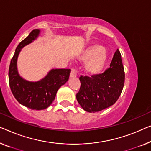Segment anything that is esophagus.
Instances as JSON below:
<instances>
[{
    "mask_svg": "<svg viewBox=\"0 0 151 151\" xmlns=\"http://www.w3.org/2000/svg\"><path fill=\"white\" fill-rule=\"evenodd\" d=\"M76 75H77V72H76V69H75V68L72 69L71 73H70V78H75L76 76Z\"/></svg>",
    "mask_w": 151,
    "mask_h": 151,
    "instance_id": "esophagus-1",
    "label": "esophagus"
}]
</instances>
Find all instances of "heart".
<instances>
[{"label":"heart","instance_id":"heart-1","mask_svg":"<svg viewBox=\"0 0 151 151\" xmlns=\"http://www.w3.org/2000/svg\"><path fill=\"white\" fill-rule=\"evenodd\" d=\"M82 61L87 62L85 71L90 75H97L101 73L106 64L107 51L103 47L92 45L84 50L80 56Z\"/></svg>","mask_w":151,"mask_h":151}]
</instances>
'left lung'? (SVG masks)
<instances>
[{"mask_svg": "<svg viewBox=\"0 0 151 151\" xmlns=\"http://www.w3.org/2000/svg\"><path fill=\"white\" fill-rule=\"evenodd\" d=\"M81 87L76 97L84 111L96 112L113 105L124 86L125 72L119 49L114 53L110 68L91 77L81 76Z\"/></svg>", "mask_w": 151, "mask_h": 151, "instance_id": "1", "label": "left lung"}]
</instances>
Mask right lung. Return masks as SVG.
<instances>
[{
	"mask_svg": "<svg viewBox=\"0 0 151 151\" xmlns=\"http://www.w3.org/2000/svg\"><path fill=\"white\" fill-rule=\"evenodd\" d=\"M40 30H32L18 45L11 60L9 69V86L17 102L32 110H43L55 100L58 90L68 81L70 69H51L42 79L30 81L19 75L17 70V58L22 49L39 37Z\"/></svg>",
	"mask_w": 151,
	"mask_h": 151,
	"instance_id": "add662e5",
	"label": "right lung"
}]
</instances>
